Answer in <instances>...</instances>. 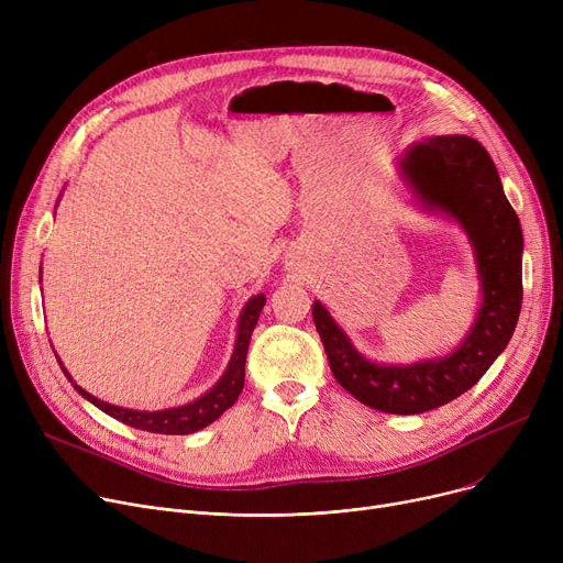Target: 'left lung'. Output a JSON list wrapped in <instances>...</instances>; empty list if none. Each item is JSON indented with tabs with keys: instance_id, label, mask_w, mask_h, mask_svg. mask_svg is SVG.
I'll return each mask as SVG.
<instances>
[{
	"instance_id": "8db88e82",
	"label": "left lung",
	"mask_w": 563,
	"mask_h": 563,
	"mask_svg": "<svg viewBox=\"0 0 563 563\" xmlns=\"http://www.w3.org/2000/svg\"><path fill=\"white\" fill-rule=\"evenodd\" d=\"M397 170L416 205L459 223L475 251L482 301L470 331L448 356L374 363L319 301L312 303V319L331 372L349 395L380 412L418 416L470 390L507 349L522 303V230L493 159L475 139L445 134L416 141Z\"/></svg>"
}]
</instances>
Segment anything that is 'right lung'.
Masks as SVG:
<instances>
[{
	"label": "right lung",
	"instance_id": "obj_1",
	"mask_svg": "<svg viewBox=\"0 0 563 563\" xmlns=\"http://www.w3.org/2000/svg\"><path fill=\"white\" fill-rule=\"evenodd\" d=\"M266 299L264 294H255V297L249 299V303L244 306L240 321H236V338H234V349L230 363L223 372V376L214 383V386L207 390L205 395H200L198 399L185 404V406H173V408H162V410H136V408H123V406H113L107 404L98 397H93L91 393H86L84 388H79L77 383L73 380V376L68 374V369L62 365L66 378L73 383V388L86 399L91 401L93 406H98L107 416H111L113 420L123 422L128 427L141 429V431H151V433H164V435H189L196 433L200 429H205L207 424H212L214 420H219L223 412L236 401V397L242 395L244 388V367H246V353H249V342L253 335L255 323L260 319V312L264 308ZM56 356V353H54Z\"/></svg>",
	"mask_w": 563,
	"mask_h": 563
}]
</instances>
